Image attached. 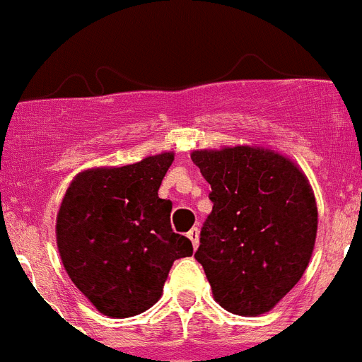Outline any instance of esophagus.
<instances>
[{"label":"esophagus","mask_w":362,"mask_h":362,"mask_svg":"<svg viewBox=\"0 0 362 362\" xmlns=\"http://www.w3.org/2000/svg\"><path fill=\"white\" fill-rule=\"evenodd\" d=\"M187 236L190 238V242H192L194 249H197V245H199V228L192 227V228H190V230H188Z\"/></svg>","instance_id":"34e87169"}]
</instances>
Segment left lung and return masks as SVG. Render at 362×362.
<instances>
[{
	"instance_id": "1",
	"label": "left lung",
	"mask_w": 362,
	"mask_h": 362,
	"mask_svg": "<svg viewBox=\"0 0 362 362\" xmlns=\"http://www.w3.org/2000/svg\"><path fill=\"white\" fill-rule=\"evenodd\" d=\"M212 192L196 260L236 315L274 308L304 274L317 238L313 190L291 160L252 146L192 153Z\"/></svg>"
}]
</instances>
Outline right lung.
I'll return each mask as SVG.
<instances>
[{
	"instance_id": "obj_1",
	"label": "right lung",
	"mask_w": 362,
	"mask_h": 362,
	"mask_svg": "<svg viewBox=\"0 0 362 362\" xmlns=\"http://www.w3.org/2000/svg\"><path fill=\"white\" fill-rule=\"evenodd\" d=\"M174 153L120 168L88 170L67 188L57 242L67 274L100 313L126 319L163 295L170 267L192 242L170 225L172 202L157 190Z\"/></svg>"
}]
</instances>
